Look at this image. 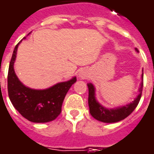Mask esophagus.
I'll use <instances>...</instances> for the list:
<instances>
[{
	"instance_id": "obj_1",
	"label": "esophagus",
	"mask_w": 154,
	"mask_h": 154,
	"mask_svg": "<svg viewBox=\"0 0 154 154\" xmlns=\"http://www.w3.org/2000/svg\"><path fill=\"white\" fill-rule=\"evenodd\" d=\"M88 77V72H86V71H81L79 74H78V77L80 78V79H86L87 77Z\"/></svg>"
}]
</instances>
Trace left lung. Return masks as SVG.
Masks as SVG:
<instances>
[{
	"label": "left lung",
	"instance_id": "8db88e82",
	"mask_svg": "<svg viewBox=\"0 0 154 154\" xmlns=\"http://www.w3.org/2000/svg\"><path fill=\"white\" fill-rule=\"evenodd\" d=\"M135 51L138 52L137 48H135ZM143 69L142 71V77H141V82L138 88V94L133 99V101L129 103L109 108L104 107L97 101L96 97V88L92 83H88V106L90 114L93 118L98 120L100 122H107V123H112L122 121L128 116H129L133 112L134 109L137 107V104L139 103L143 87Z\"/></svg>",
	"mask_w": 154,
	"mask_h": 154
}]
</instances>
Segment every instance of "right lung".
<instances>
[{"label": "right lung", "instance_id": "right-lung-1", "mask_svg": "<svg viewBox=\"0 0 154 154\" xmlns=\"http://www.w3.org/2000/svg\"><path fill=\"white\" fill-rule=\"evenodd\" d=\"M21 41L15 47L9 65L7 77L9 98L19 113L30 122H51L61 113L63 100L72 85L77 82V77H73L46 89H34L25 86L14 69L17 48Z\"/></svg>", "mask_w": 154, "mask_h": 154}]
</instances>
